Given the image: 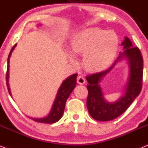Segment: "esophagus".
Masks as SVG:
<instances>
[{
	"instance_id": "obj_1",
	"label": "esophagus",
	"mask_w": 148,
	"mask_h": 148,
	"mask_svg": "<svg viewBox=\"0 0 148 148\" xmlns=\"http://www.w3.org/2000/svg\"><path fill=\"white\" fill-rule=\"evenodd\" d=\"M77 82L79 84L83 85V84H84L85 83H86V80H85L84 77L79 76V77H77Z\"/></svg>"
}]
</instances>
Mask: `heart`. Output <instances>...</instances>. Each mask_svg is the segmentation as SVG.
<instances>
[{
	"instance_id": "1",
	"label": "heart",
	"mask_w": 148,
	"mask_h": 148,
	"mask_svg": "<svg viewBox=\"0 0 148 148\" xmlns=\"http://www.w3.org/2000/svg\"><path fill=\"white\" fill-rule=\"evenodd\" d=\"M71 51L84 55L82 64L86 71L96 73L108 69L119 48V38L114 32L90 27L79 32L71 40ZM71 60L73 56H71Z\"/></svg>"
}]
</instances>
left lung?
<instances>
[{"mask_svg": "<svg viewBox=\"0 0 148 148\" xmlns=\"http://www.w3.org/2000/svg\"><path fill=\"white\" fill-rule=\"evenodd\" d=\"M121 45L124 51L120 52V55L108 69L86 77L88 82L87 108L91 116L96 121H108L119 117L139 96L142 88L143 60L140 50L137 47H133L127 37H125ZM123 58L127 60L130 66L129 79L125 94L116 102L108 103L105 100L99 84L115 64Z\"/></svg>", "mask_w": 148, "mask_h": 148, "instance_id": "obj_1", "label": "left lung"}]
</instances>
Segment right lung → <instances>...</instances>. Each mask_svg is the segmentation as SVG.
<instances>
[{"mask_svg": "<svg viewBox=\"0 0 148 148\" xmlns=\"http://www.w3.org/2000/svg\"><path fill=\"white\" fill-rule=\"evenodd\" d=\"M16 45H14V46L12 48V49L10 52L8 56L7 59V74H6V81H7V86L8 88V91H9V94L11 96V91H10V88L9 86V58L11 57V55L12 54V52L13 51L14 48H15ZM77 75L73 74L71 75L64 80L62 82L61 86L58 89L57 94L55 98V100L54 101L53 104H52V108L50 110V112L49 114H48L47 116L44 117V118H32L30 117V119L34 120V121L39 123H54L57 122L61 119L63 114L64 107H65V103L66 102L69 97L72 91L74 90L76 86V78Z\"/></svg>", "mask_w": 148, "mask_h": 148, "instance_id": "right-lung-1", "label": "right lung"}]
</instances>
